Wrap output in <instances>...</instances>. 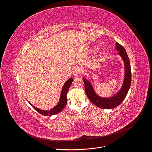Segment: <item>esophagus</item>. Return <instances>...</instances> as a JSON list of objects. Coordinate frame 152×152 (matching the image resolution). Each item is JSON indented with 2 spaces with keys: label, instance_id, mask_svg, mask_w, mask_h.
<instances>
[{
  "label": "esophagus",
  "instance_id": "obj_1",
  "mask_svg": "<svg viewBox=\"0 0 152 152\" xmlns=\"http://www.w3.org/2000/svg\"><path fill=\"white\" fill-rule=\"evenodd\" d=\"M83 73V70L80 66H75L73 68V73L75 76H79L82 74Z\"/></svg>",
  "mask_w": 152,
  "mask_h": 152
}]
</instances>
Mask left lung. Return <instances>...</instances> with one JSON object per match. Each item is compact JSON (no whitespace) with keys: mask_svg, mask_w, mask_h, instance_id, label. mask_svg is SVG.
<instances>
[{"mask_svg":"<svg viewBox=\"0 0 152 152\" xmlns=\"http://www.w3.org/2000/svg\"><path fill=\"white\" fill-rule=\"evenodd\" d=\"M115 48L116 50L118 51V54L123 59L124 65H125V77H124L122 88L118 91V93L109 98L99 97L95 93L93 87L90 83V82L87 80L85 77H84L83 79L85 86V91L87 96L91 101V102L100 108L112 109L117 107L125 99L131 86V70L129 59L125 49L122 45L117 42Z\"/></svg>","mask_w":152,"mask_h":152,"instance_id":"left-lung-1","label":"left lung"}]
</instances>
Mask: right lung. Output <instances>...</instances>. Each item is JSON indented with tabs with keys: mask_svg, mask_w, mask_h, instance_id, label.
<instances>
[{
	"mask_svg": "<svg viewBox=\"0 0 152 152\" xmlns=\"http://www.w3.org/2000/svg\"><path fill=\"white\" fill-rule=\"evenodd\" d=\"M72 82H73V79L72 78H70V79L65 82V84H64L63 87L60 99H59L58 104L56 106H55L53 108L50 109V110H40L37 108L35 107L34 106L32 105L31 103L30 104L31 105V107L36 110V111H37L39 113H40L41 115H43L50 116V115H53L59 113V112H61L62 111L66 104V103H67L66 94L68 93V91L69 89V87H70L71 84L72 83Z\"/></svg>",
	"mask_w": 152,
	"mask_h": 152,
	"instance_id": "obj_1",
	"label": "right lung"
}]
</instances>
